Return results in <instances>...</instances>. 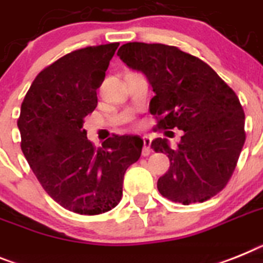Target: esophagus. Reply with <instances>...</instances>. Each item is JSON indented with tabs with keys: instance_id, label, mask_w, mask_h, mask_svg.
I'll list each match as a JSON object with an SVG mask.
<instances>
[{
	"instance_id": "34e87169",
	"label": "esophagus",
	"mask_w": 263,
	"mask_h": 263,
	"mask_svg": "<svg viewBox=\"0 0 263 263\" xmlns=\"http://www.w3.org/2000/svg\"><path fill=\"white\" fill-rule=\"evenodd\" d=\"M143 141V149H142V156H149L152 153V149H150V143H152V138L147 136L142 137Z\"/></svg>"
}]
</instances>
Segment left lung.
Here are the masks:
<instances>
[{
	"label": "left lung",
	"mask_w": 263,
	"mask_h": 263,
	"mask_svg": "<svg viewBox=\"0 0 263 263\" xmlns=\"http://www.w3.org/2000/svg\"><path fill=\"white\" fill-rule=\"evenodd\" d=\"M117 55L149 80L156 93L149 109L158 130L183 132L176 149L166 138L152 142L170 159L158 192L182 205L214 197L232 178L246 140L237 94L206 62L176 46L129 42Z\"/></svg>",
	"instance_id": "left-lung-1"
}]
</instances>
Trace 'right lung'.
<instances>
[{
	"label": "right lung",
	"mask_w": 263,
	"mask_h": 263,
	"mask_svg": "<svg viewBox=\"0 0 263 263\" xmlns=\"http://www.w3.org/2000/svg\"><path fill=\"white\" fill-rule=\"evenodd\" d=\"M118 45L78 49L45 67L29 87L17 121L22 153L45 192L78 214L116 208L125 172L142 152L138 136L116 134L96 149L82 127L97 106V89Z\"/></svg>",
	"instance_id": "add662e5"
}]
</instances>
